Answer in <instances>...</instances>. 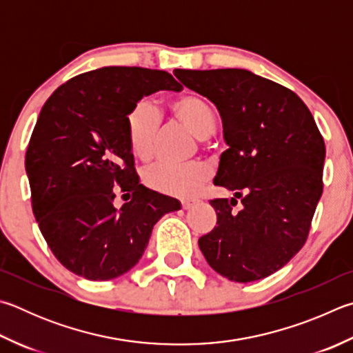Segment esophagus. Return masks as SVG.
<instances>
[{"label":"esophagus","mask_w":353,"mask_h":353,"mask_svg":"<svg viewBox=\"0 0 353 353\" xmlns=\"http://www.w3.org/2000/svg\"><path fill=\"white\" fill-rule=\"evenodd\" d=\"M194 205V201H190V199H183L182 201V208L183 210H188V208H191Z\"/></svg>","instance_id":"obj_1"}]
</instances>
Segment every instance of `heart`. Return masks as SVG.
Listing matches in <instances>:
<instances>
[{
	"label": "heart",
	"mask_w": 353,
	"mask_h": 353,
	"mask_svg": "<svg viewBox=\"0 0 353 353\" xmlns=\"http://www.w3.org/2000/svg\"><path fill=\"white\" fill-rule=\"evenodd\" d=\"M170 111L177 121L188 128L197 139H208L216 130L213 110L196 95H181L170 101ZM162 117L148 100L132 106L126 117V132L134 156L148 162L156 152ZM210 170L202 162L185 165L157 163L146 168L143 182L148 188L166 196L188 197L196 194L208 181Z\"/></svg>",
	"instance_id": "heart-1"
}]
</instances>
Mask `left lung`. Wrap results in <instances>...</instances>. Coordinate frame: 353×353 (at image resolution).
<instances>
[{"label":"left lung","mask_w":353,"mask_h":353,"mask_svg":"<svg viewBox=\"0 0 353 353\" xmlns=\"http://www.w3.org/2000/svg\"><path fill=\"white\" fill-rule=\"evenodd\" d=\"M174 75L214 103L228 145L214 185L234 197L210 201L217 222L199 248L234 283L270 276L309 236L323 194L321 132L296 94L250 70L176 69ZM238 198L243 205L234 212Z\"/></svg>","instance_id":"left-lung-1"}]
</instances>
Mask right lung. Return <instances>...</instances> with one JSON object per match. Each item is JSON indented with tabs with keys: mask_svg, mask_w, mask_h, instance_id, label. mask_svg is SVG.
I'll list each match as a JSON object with an SVG mask.
<instances>
[{
	"mask_svg": "<svg viewBox=\"0 0 353 353\" xmlns=\"http://www.w3.org/2000/svg\"><path fill=\"white\" fill-rule=\"evenodd\" d=\"M182 86L165 70L110 66L50 95L26 151L34 216L55 258L79 276L110 281L137 264L152 227L181 210L139 182L126 117L145 95ZM130 197L120 209L114 194Z\"/></svg>",
	"mask_w": 353,
	"mask_h": 353,
	"instance_id": "obj_1",
	"label": "right lung"
}]
</instances>
